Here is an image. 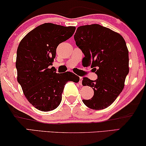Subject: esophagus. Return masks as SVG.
Returning <instances> with one entry per match:
<instances>
[{"mask_svg": "<svg viewBox=\"0 0 146 146\" xmlns=\"http://www.w3.org/2000/svg\"><path fill=\"white\" fill-rule=\"evenodd\" d=\"M82 81H83V79H82V77H79V85H82Z\"/></svg>", "mask_w": 146, "mask_h": 146, "instance_id": "esophagus-1", "label": "esophagus"}]
</instances>
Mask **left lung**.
I'll return each instance as SVG.
<instances>
[{"instance_id":"left-lung-1","label":"left lung","mask_w":146,"mask_h":146,"mask_svg":"<svg viewBox=\"0 0 146 146\" xmlns=\"http://www.w3.org/2000/svg\"><path fill=\"white\" fill-rule=\"evenodd\" d=\"M83 61L97 75L95 81L83 77V85L93 88L91 99L83 100L87 107L102 110L109 106L124 89L129 73L128 50L122 36L100 24L81 26L74 35Z\"/></svg>"}]
</instances>
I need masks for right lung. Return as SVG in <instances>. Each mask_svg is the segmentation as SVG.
I'll return each instance as SVG.
<instances>
[{"instance_id": "add662e5", "label": "right lung", "mask_w": 146, "mask_h": 146, "mask_svg": "<svg viewBox=\"0 0 146 146\" xmlns=\"http://www.w3.org/2000/svg\"><path fill=\"white\" fill-rule=\"evenodd\" d=\"M75 26L45 23L28 33L18 47L17 80L30 103L42 111H51L61 103L67 82L79 77L67 71L57 73L52 62L59 44L73 36Z\"/></svg>"}]
</instances>
